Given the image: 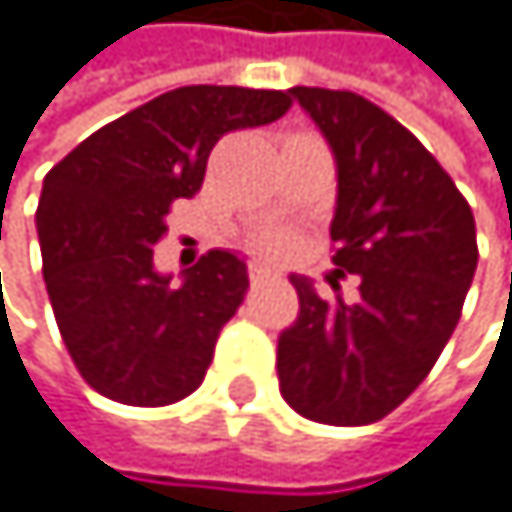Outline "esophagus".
Wrapping results in <instances>:
<instances>
[{
	"mask_svg": "<svg viewBox=\"0 0 512 512\" xmlns=\"http://www.w3.org/2000/svg\"><path fill=\"white\" fill-rule=\"evenodd\" d=\"M248 277H251V283H254V286H261V283H267L270 277H274V270H270L267 264H251Z\"/></svg>",
	"mask_w": 512,
	"mask_h": 512,
	"instance_id": "esophagus-1",
	"label": "esophagus"
}]
</instances>
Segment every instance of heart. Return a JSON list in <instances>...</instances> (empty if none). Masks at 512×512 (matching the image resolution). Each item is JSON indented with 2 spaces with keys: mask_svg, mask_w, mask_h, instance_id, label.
<instances>
[{
  "mask_svg": "<svg viewBox=\"0 0 512 512\" xmlns=\"http://www.w3.org/2000/svg\"><path fill=\"white\" fill-rule=\"evenodd\" d=\"M270 248H277V251H280V248H283V242H280V238H274V242H270Z\"/></svg>",
  "mask_w": 512,
  "mask_h": 512,
  "instance_id": "heart-1",
  "label": "heart"
}]
</instances>
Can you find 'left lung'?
<instances>
[{
	"instance_id": "left-lung-1",
	"label": "left lung",
	"mask_w": 512,
	"mask_h": 512,
	"mask_svg": "<svg viewBox=\"0 0 512 512\" xmlns=\"http://www.w3.org/2000/svg\"><path fill=\"white\" fill-rule=\"evenodd\" d=\"M334 155V274L360 299H321L293 274L299 315L277 337L280 395L296 414L363 427L427 379L478 267L475 216L443 165L395 117L353 92L296 85Z\"/></svg>"
}]
</instances>
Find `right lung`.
Instances as JSON below:
<instances>
[{"label":"right lung","mask_w":512,"mask_h":512,"mask_svg":"<svg viewBox=\"0 0 512 512\" xmlns=\"http://www.w3.org/2000/svg\"><path fill=\"white\" fill-rule=\"evenodd\" d=\"M286 107V92L175 88L47 171L37 203L47 296L72 363L104 398L162 408L197 392L222 325L245 299L248 264L213 248L175 280L155 267L152 245L168 206L200 191L219 139Z\"/></svg>","instance_id":"obj_1"}]
</instances>
